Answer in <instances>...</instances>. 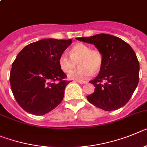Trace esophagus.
Instances as JSON below:
<instances>
[{
  "mask_svg": "<svg viewBox=\"0 0 147 147\" xmlns=\"http://www.w3.org/2000/svg\"><path fill=\"white\" fill-rule=\"evenodd\" d=\"M78 83H80V84H86V83H87L86 81H79V80H78Z\"/></svg>",
  "mask_w": 147,
  "mask_h": 147,
  "instance_id": "obj_1",
  "label": "esophagus"
}]
</instances>
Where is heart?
<instances>
[{
	"instance_id": "heart-1",
	"label": "heart",
	"mask_w": 147,
	"mask_h": 147,
	"mask_svg": "<svg viewBox=\"0 0 147 147\" xmlns=\"http://www.w3.org/2000/svg\"><path fill=\"white\" fill-rule=\"evenodd\" d=\"M78 61L80 68L69 72L68 78L83 81L92 78L94 72L100 70L102 64V55L97 50H92L87 45L79 43L71 48L69 55L63 53L59 59V66L65 72L73 69Z\"/></svg>"
}]
</instances>
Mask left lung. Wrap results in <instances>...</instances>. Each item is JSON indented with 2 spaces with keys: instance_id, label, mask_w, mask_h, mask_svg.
<instances>
[{
  "instance_id": "1",
  "label": "left lung",
  "mask_w": 147,
  "mask_h": 147,
  "mask_svg": "<svg viewBox=\"0 0 147 147\" xmlns=\"http://www.w3.org/2000/svg\"><path fill=\"white\" fill-rule=\"evenodd\" d=\"M76 39L94 45L102 55L100 73L89 81L94 86V92L87 96V100L106 111L124 106L139 80V62L134 51L125 41L110 34H100Z\"/></svg>"
}]
</instances>
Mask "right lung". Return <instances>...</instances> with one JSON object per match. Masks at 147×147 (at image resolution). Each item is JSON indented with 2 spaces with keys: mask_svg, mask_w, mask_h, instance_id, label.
Here are the masks:
<instances>
[{
  "mask_svg": "<svg viewBox=\"0 0 147 147\" xmlns=\"http://www.w3.org/2000/svg\"><path fill=\"white\" fill-rule=\"evenodd\" d=\"M72 39H43L22 49L13 62L10 84L14 98L26 112L36 116L49 113L61 103L69 81L59 59Z\"/></svg>",
  "mask_w": 147,
  "mask_h": 147,
  "instance_id": "obj_1",
  "label": "right lung"
}]
</instances>
